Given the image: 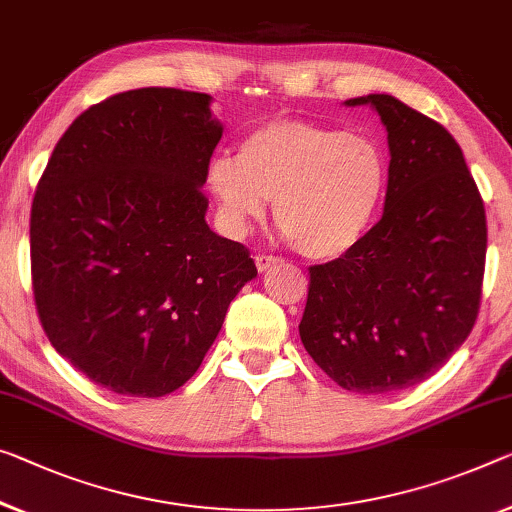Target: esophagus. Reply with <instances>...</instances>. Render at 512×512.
I'll return each instance as SVG.
<instances>
[{"mask_svg":"<svg viewBox=\"0 0 512 512\" xmlns=\"http://www.w3.org/2000/svg\"><path fill=\"white\" fill-rule=\"evenodd\" d=\"M254 261H256L258 272H267V270H272L274 265H279V258L277 256H267V254H258Z\"/></svg>","mask_w":512,"mask_h":512,"instance_id":"34e87169","label":"esophagus"}]
</instances>
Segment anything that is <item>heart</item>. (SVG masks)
Masks as SVG:
<instances>
[{
  "instance_id": "1",
  "label": "heart",
  "mask_w": 512,
  "mask_h": 512,
  "mask_svg": "<svg viewBox=\"0 0 512 512\" xmlns=\"http://www.w3.org/2000/svg\"><path fill=\"white\" fill-rule=\"evenodd\" d=\"M206 185L231 233H247L274 199V219L293 247L311 261H332L371 226L387 157L364 135L281 119L251 130L238 157H212Z\"/></svg>"
}]
</instances>
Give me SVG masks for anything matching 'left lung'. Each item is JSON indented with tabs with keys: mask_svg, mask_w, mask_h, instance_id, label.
Returning a JSON list of instances; mask_svg holds the SVG:
<instances>
[{
	"mask_svg": "<svg viewBox=\"0 0 512 512\" xmlns=\"http://www.w3.org/2000/svg\"><path fill=\"white\" fill-rule=\"evenodd\" d=\"M345 105H371L387 128L384 212L348 254L309 267L300 336L338 387L391 393L437 373L474 327L485 208L444 125L387 93Z\"/></svg>",
	"mask_w": 512,
	"mask_h": 512,
	"instance_id": "1",
	"label": "left lung"
}]
</instances>
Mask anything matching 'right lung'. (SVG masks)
I'll use <instances>...</instances> for the list:
<instances>
[{
	"instance_id": "1",
	"label": "right lung",
	"mask_w": 512,
	"mask_h": 512,
	"mask_svg": "<svg viewBox=\"0 0 512 512\" xmlns=\"http://www.w3.org/2000/svg\"><path fill=\"white\" fill-rule=\"evenodd\" d=\"M208 93L125 91L54 146L31 203V286L61 357L121 396L190 380L233 297L256 277L240 242L206 222L222 139Z\"/></svg>"
}]
</instances>
